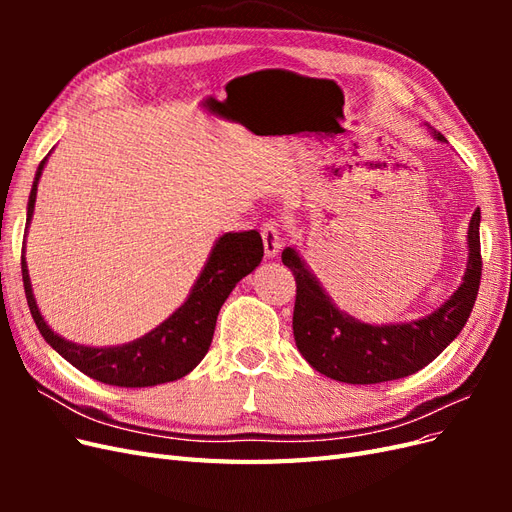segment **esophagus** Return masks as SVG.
Masks as SVG:
<instances>
[{
	"mask_svg": "<svg viewBox=\"0 0 512 512\" xmlns=\"http://www.w3.org/2000/svg\"><path fill=\"white\" fill-rule=\"evenodd\" d=\"M262 241H265V256L275 258L282 250V232L277 224L269 222L262 226Z\"/></svg>",
	"mask_w": 512,
	"mask_h": 512,
	"instance_id": "34e87169",
	"label": "esophagus"
}]
</instances>
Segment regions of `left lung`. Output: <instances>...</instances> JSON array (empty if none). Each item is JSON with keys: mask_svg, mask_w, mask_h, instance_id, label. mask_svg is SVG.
I'll list each match as a JSON object with an SVG mask.
<instances>
[{"mask_svg": "<svg viewBox=\"0 0 512 512\" xmlns=\"http://www.w3.org/2000/svg\"><path fill=\"white\" fill-rule=\"evenodd\" d=\"M433 138H446L431 130ZM480 209L468 226V262L461 284L431 314L369 324L339 309L309 269L297 247H286L282 262L297 282L292 333L303 359L320 374L348 384H378L406 378L429 365L466 327L480 286Z\"/></svg>", "mask_w": 512, "mask_h": 512, "instance_id": "left-lung-1", "label": "left lung"}]
</instances>
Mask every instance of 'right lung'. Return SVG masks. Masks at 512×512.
Listing matches in <instances>:
<instances>
[{
  "label": "right lung",
  "instance_id": "obj_1",
  "mask_svg": "<svg viewBox=\"0 0 512 512\" xmlns=\"http://www.w3.org/2000/svg\"><path fill=\"white\" fill-rule=\"evenodd\" d=\"M46 160L49 158L40 162L32 192H29L27 228L34 218L38 181ZM262 254L265 250H262L258 230L224 232L222 237L215 239L205 267L198 273L188 299L181 303V307H177L156 329L134 342L100 348L76 344L57 335L38 309L25 254L21 256V271L29 312H32L46 344L89 378L113 386H126V389H143V386H156L188 376L205 359L220 307L232 288L260 265Z\"/></svg>",
  "mask_w": 512,
  "mask_h": 512
}]
</instances>
